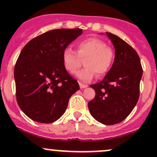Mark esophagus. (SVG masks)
Returning <instances> with one entry per match:
<instances>
[{
  "mask_svg": "<svg viewBox=\"0 0 157 157\" xmlns=\"http://www.w3.org/2000/svg\"><path fill=\"white\" fill-rule=\"evenodd\" d=\"M79 84H80V89H83V88H86V87H87V85L83 84V83H79Z\"/></svg>",
  "mask_w": 157,
  "mask_h": 157,
  "instance_id": "obj_1",
  "label": "esophagus"
}]
</instances>
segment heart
<instances>
[{
	"label": "heart",
	"mask_w": 157,
	"mask_h": 157,
	"mask_svg": "<svg viewBox=\"0 0 157 157\" xmlns=\"http://www.w3.org/2000/svg\"><path fill=\"white\" fill-rule=\"evenodd\" d=\"M114 52L106 46L102 40L96 38L84 39L77 44V52L70 47L63 50L62 61L65 69L74 74L84 60L85 68L76 73V77L82 82L93 80L95 73L98 77L105 75L110 70L114 61Z\"/></svg>",
	"instance_id": "obj_1"
}]
</instances>
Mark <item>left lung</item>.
<instances>
[{
	"label": "left lung",
	"instance_id": "1",
	"mask_svg": "<svg viewBox=\"0 0 157 157\" xmlns=\"http://www.w3.org/2000/svg\"><path fill=\"white\" fill-rule=\"evenodd\" d=\"M106 35L115 48L114 63L102 81L90 85L96 96L88 108L96 121L111 125L125 119L137 104L143 69L131 45L115 35Z\"/></svg>",
	"mask_w": 157,
	"mask_h": 157
}]
</instances>
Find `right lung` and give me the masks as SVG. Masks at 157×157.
<instances>
[{
	"instance_id": "1",
	"label": "right lung",
	"mask_w": 157,
	"mask_h": 157,
	"mask_svg": "<svg viewBox=\"0 0 157 157\" xmlns=\"http://www.w3.org/2000/svg\"><path fill=\"white\" fill-rule=\"evenodd\" d=\"M82 33L81 29L50 30L29 41L20 52L14 67L16 96L20 108L33 121H57L80 89L64 67L62 52Z\"/></svg>"
}]
</instances>
